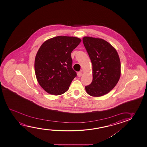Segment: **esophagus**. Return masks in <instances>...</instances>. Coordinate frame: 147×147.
I'll return each mask as SVG.
<instances>
[{"label": "esophagus", "instance_id": "1", "mask_svg": "<svg viewBox=\"0 0 147 147\" xmlns=\"http://www.w3.org/2000/svg\"><path fill=\"white\" fill-rule=\"evenodd\" d=\"M77 75H78V77H81L82 75V72H78L77 73Z\"/></svg>", "mask_w": 147, "mask_h": 147}]
</instances>
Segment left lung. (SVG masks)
<instances>
[{
	"instance_id": "obj_1",
	"label": "left lung",
	"mask_w": 147,
	"mask_h": 147,
	"mask_svg": "<svg viewBox=\"0 0 147 147\" xmlns=\"http://www.w3.org/2000/svg\"><path fill=\"white\" fill-rule=\"evenodd\" d=\"M83 45L92 65V81L85 86L87 94L100 96L115 87L121 74V63L116 50L104 39L84 37Z\"/></svg>"
}]
</instances>
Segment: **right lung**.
<instances>
[{"instance_id": "obj_1", "label": "right lung", "mask_w": 147, "mask_h": 147, "mask_svg": "<svg viewBox=\"0 0 147 147\" xmlns=\"http://www.w3.org/2000/svg\"><path fill=\"white\" fill-rule=\"evenodd\" d=\"M79 38L57 36L41 45L35 59V72L39 85L45 92L60 95L67 92L77 76L71 53L81 42Z\"/></svg>"}]
</instances>
